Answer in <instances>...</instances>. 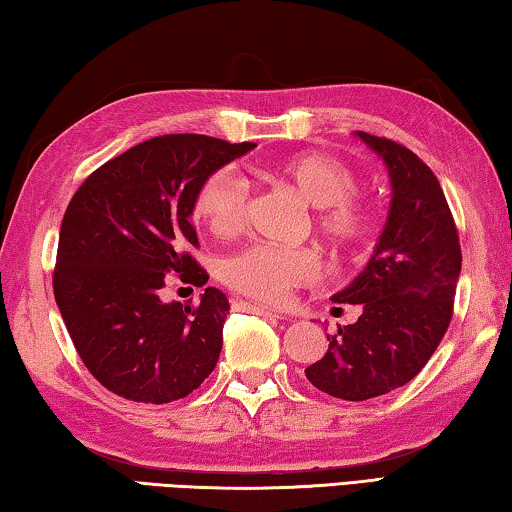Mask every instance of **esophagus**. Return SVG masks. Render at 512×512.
<instances>
[{
	"label": "esophagus",
	"instance_id": "obj_1",
	"mask_svg": "<svg viewBox=\"0 0 512 512\" xmlns=\"http://www.w3.org/2000/svg\"><path fill=\"white\" fill-rule=\"evenodd\" d=\"M235 307L244 309V311H250V314H259V316H273V318H282L280 311H273L268 307H262V305H250V302H235Z\"/></svg>",
	"mask_w": 512,
	"mask_h": 512
}]
</instances>
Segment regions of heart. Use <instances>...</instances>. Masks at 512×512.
I'll list each match as a JSON object with an SVG mask.
<instances>
[{
	"label": "heart",
	"mask_w": 512,
	"mask_h": 512,
	"mask_svg": "<svg viewBox=\"0 0 512 512\" xmlns=\"http://www.w3.org/2000/svg\"><path fill=\"white\" fill-rule=\"evenodd\" d=\"M268 176L291 187L307 205L316 207L314 225L336 253H345L366 237L368 207L357 196L359 178L348 162L329 153L305 151L268 164ZM248 189L230 169H216L194 196V216L214 235L244 228ZM223 280L232 289L262 302H282L289 293L314 280L318 257L309 248L250 246L223 262Z\"/></svg>",
	"instance_id": "1"
}]
</instances>
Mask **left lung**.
<instances>
[{
  "mask_svg": "<svg viewBox=\"0 0 512 512\" xmlns=\"http://www.w3.org/2000/svg\"><path fill=\"white\" fill-rule=\"evenodd\" d=\"M391 176L384 232L366 268L334 302L361 305L357 323L327 334L323 359L305 370L318 391L363 402L418 375L452 320L461 244L438 178L418 155L386 137L357 131Z\"/></svg>",
  "mask_w": 512,
  "mask_h": 512,
  "instance_id": "left-lung-1",
  "label": "left lung"
}]
</instances>
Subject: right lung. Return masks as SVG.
<instances>
[{"mask_svg": "<svg viewBox=\"0 0 512 512\" xmlns=\"http://www.w3.org/2000/svg\"><path fill=\"white\" fill-rule=\"evenodd\" d=\"M255 149L216 137L160 135L90 173L58 237L54 296L85 368L119 397L167 404L214 370L230 302L207 287L198 305L162 302L176 273L203 287L189 216L203 180Z\"/></svg>", "mask_w": 512, "mask_h": 512, "instance_id": "add662e5", "label": "right lung"}]
</instances>
